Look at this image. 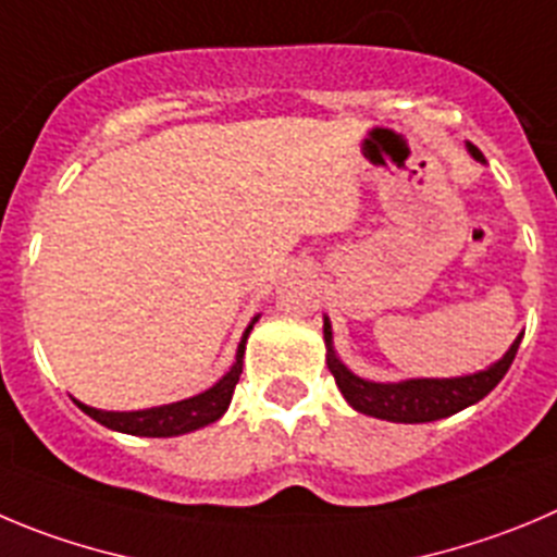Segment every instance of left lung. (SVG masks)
I'll return each mask as SVG.
<instances>
[{
    "label": "left lung",
    "mask_w": 557,
    "mask_h": 557,
    "mask_svg": "<svg viewBox=\"0 0 557 557\" xmlns=\"http://www.w3.org/2000/svg\"><path fill=\"white\" fill-rule=\"evenodd\" d=\"M470 153L478 161H483L481 150L470 145ZM324 337H326V368L335 376L337 387H341L343 398L362 414H371L379 420H393V423H431V420L448 418V414L461 412L470 404L481 401L483 396H490L497 387L506 371L511 368L513 357H517L519 341H513L511 349L506 351L500 362L472 376L461 379H409V382L398 384H376L366 382V379L355 376L349 368L343 366L332 351V332L330 321H324Z\"/></svg>",
    "instance_id": "left-lung-1"
}]
</instances>
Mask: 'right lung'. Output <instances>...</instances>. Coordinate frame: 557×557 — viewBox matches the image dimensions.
Segmentation results:
<instances>
[{
    "instance_id": "obj_1",
    "label": "right lung",
    "mask_w": 557,
    "mask_h": 557,
    "mask_svg": "<svg viewBox=\"0 0 557 557\" xmlns=\"http://www.w3.org/2000/svg\"><path fill=\"white\" fill-rule=\"evenodd\" d=\"M252 324L247 326L242 343H238L236 362H233L231 371H227L214 387L200 393V396L186 398V401H178V404H168V407L143 409V412H103V409L85 407V404L79 401L76 404H79L82 412L90 414L92 420H98V423L107 425V429L123 431V434H134V436H178V434H186V431L202 429V425L220 420L222 414H225L227 404H231L233 389H236L238 376H242L244 343H247V335L249 330H252Z\"/></svg>"
}]
</instances>
